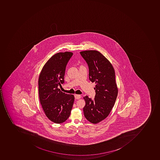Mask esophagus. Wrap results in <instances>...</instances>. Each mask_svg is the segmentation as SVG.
<instances>
[{
	"label": "esophagus",
	"instance_id": "1",
	"mask_svg": "<svg viewBox=\"0 0 160 160\" xmlns=\"http://www.w3.org/2000/svg\"><path fill=\"white\" fill-rule=\"evenodd\" d=\"M74 97H75V99H79L81 98V95L75 94L74 95Z\"/></svg>",
	"mask_w": 160,
	"mask_h": 160
}]
</instances>
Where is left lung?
<instances>
[{
	"instance_id": "obj_1",
	"label": "left lung",
	"mask_w": 160,
	"mask_h": 160,
	"mask_svg": "<svg viewBox=\"0 0 160 160\" xmlns=\"http://www.w3.org/2000/svg\"><path fill=\"white\" fill-rule=\"evenodd\" d=\"M80 53L88 66L89 80L96 84L94 99L84 97V116L91 123H97L109 115L116 101L118 89L115 72L112 64L98 51L86 50Z\"/></svg>"
}]
</instances>
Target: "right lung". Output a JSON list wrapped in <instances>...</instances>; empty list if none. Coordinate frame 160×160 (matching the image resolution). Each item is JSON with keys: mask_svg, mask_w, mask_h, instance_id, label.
I'll list each match as a JSON object with an SVG mask.
<instances>
[{"mask_svg": "<svg viewBox=\"0 0 160 160\" xmlns=\"http://www.w3.org/2000/svg\"><path fill=\"white\" fill-rule=\"evenodd\" d=\"M73 53L59 52L52 56L42 68L38 79L40 101L45 114L53 122L61 123L69 118L74 102L73 95L62 92L65 69Z\"/></svg>", "mask_w": 160, "mask_h": 160, "instance_id": "add662e5", "label": "right lung"}]
</instances>
